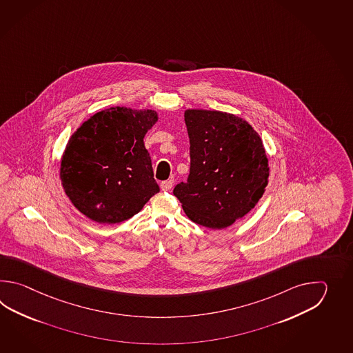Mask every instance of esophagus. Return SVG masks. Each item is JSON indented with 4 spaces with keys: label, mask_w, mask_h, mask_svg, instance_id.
<instances>
[{
    "label": "esophagus",
    "mask_w": 353,
    "mask_h": 353,
    "mask_svg": "<svg viewBox=\"0 0 353 353\" xmlns=\"http://www.w3.org/2000/svg\"><path fill=\"white\" fill-rule=\"evenodd\" d=\"M160 188H161V190H164V192H169V190H172V188H173V181H172V180L161 181Z\"/></svg>",
    "instance_id": "34e87169"
}]
</instances>
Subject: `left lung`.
Masks as SVG:
<instances>
[{
    "label": "left lung",
    "mask_w": 353,
    "mask_h": 353,
    "mask_svg": "<svg viewBox=\"0 0 353 353\" xmlns=\"http://www.w3.org/2000/svg\"><path fill=\"white\" fill-rule=\"evenodd\" d=\"M184 120L190 173L174 195L190 221L222 230L246 216L265 193L270 169L263 140L233 113L189 108Z\"/></svg>",
    "instance_id": "1"
}]
</instances>
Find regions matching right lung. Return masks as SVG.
<instances>
[{
  "label": "right lung",
  "mask_w": 353,
  "mask_h": 353,
  "mask_svg": "<svg viewBox=\"0 0 353 353\" xmlns=\"http://www.w3.org/2000/svg\"><path fill=\"white\" fill-rule=\"evenodd\" d=\"M154 110L110 107L90 116L70 136L60 159L69 201L102 225L126 221L159 192L143 137L158 122Z\"/></svg>",
  "instance_id": "1"
}]
</instances>
